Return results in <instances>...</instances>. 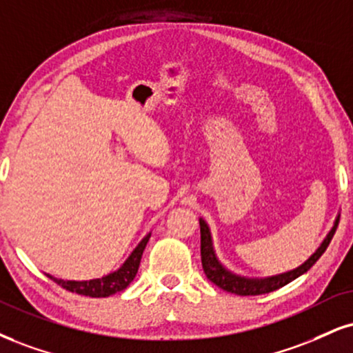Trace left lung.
<instances>
[{
	"mask_svg": "<svg viewBox=\"0 0 353 353\" xmlns=\"http://www.w3.org/2000/svg\"><path fill=\"white\" fill-rule=\"evenodd\" d=\"M339 219L341 215H337L334 220L332 228L325 235V239L322 240V243L317 246V250L311 256L305 260L303 265H299L298 268H292L290 271H284V273L273 274V276H265V278H250V276H241L233 273L219 260L217 253L214 248V239H212V232L209 223L205 222L202 217L199 219L201 223V256H202V268L203 273L207 274V278L212 283L217 284L219 288H222L223 291L233 292L236 296H258V294H266V292L276 291L279 288L286 286L288 283L294 281L296 278H299L301 274L307 273L312 268V265L322 256V253L325 252L327 246H329L330 240H332L335 230H337Z\"/></svg>",
	"mask_w": 353,
	"mask_h": 353,
	"instance_id": "obj_1",
	"label": "left lung"
}]
</instances>
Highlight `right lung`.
I'll return each mask as SVG.
<instances>
[{
    "label": "right lung",
    "mask_w": 353,
    "mask_h": 353,
    "mask_svg": "<svg viewBox=\"0 0 353 353\" xmlns=\"http://www.w3.org/2000/svg\"><path fill=\"white\" fill-rule=\"evenodd\" d=\"M150 236H151V232L148 233V235L144 236L138 245H136V248L131 252V254L126 258V261L123 263L120 268L112 271V273L101 276V278L87 279V281H74V279L55 278V276L49 273L46 274L67 291L77 292V294H82V296H90V298H108V296L114 294V292L126 290L128 284L133 281L136 273H138L139 261H141L144 248H146L148 241H150Z\"/></svg>",
    "instance_id": "obj_1"
}]
</instances>
